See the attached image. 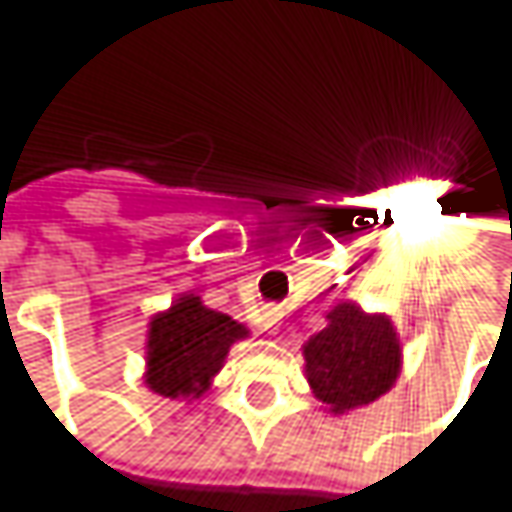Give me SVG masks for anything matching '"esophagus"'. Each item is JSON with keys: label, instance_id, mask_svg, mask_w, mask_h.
Wrapping results in <instances>:
<instances>
[{"label": "esophagus", "instance_id": "esophagus-1", "mask_svg": "<svg viewBox=\"0 0 512 512\" xmlns=\"http://www.w3.org/2000/svg\"><path fill=\"white\" fill-rule=\"evenodd\" d=\"M278 320H281V311H278V308H263V314H260V323H263V329H272Z\"/></svg>", "mask_w": 512, "mask_h": 512}]
</instances>
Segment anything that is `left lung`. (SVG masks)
Instances as JSON below:
<instances>
[{
	"instance_id": "8db88e82",
	"label": "left lung",
	"mask_w": 512,
	"mask_h": 512,
	"mask_svg": "<svg viewBox=\"0 0 512 512\" xmlns=\"http://www.w3.org/2000/svg\"><path fill=\"white\" fill-rule=\"evenodd\" d=\"M326 329L302 347L305 376L314 397L332 412L379 400L400 376V338L385 314H367L356 302H341L326 314Z\"/></svg>"
}]
</instances>
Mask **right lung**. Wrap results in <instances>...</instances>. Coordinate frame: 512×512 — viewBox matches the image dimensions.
Returning a JSON list of instances; mask_svg holds the SVG:
<instances>
[{
	"label": "right lung",
	"mask_w": 512,
	"mask_h": 512,
	"mask_svg": "<svg viewBox=\"0 0 512 512\" xmlns=\"http://www.w3.org/2000/svg\"><path fill=\"white\" fill-rule=\"evenodd\" d=\"M246 335L243 323L186 293L151 317L145 385L171 400L201 397L222 370L228 350Z\"/></svg>",
	"instance_id": "add662e5"
}]
</instances>
